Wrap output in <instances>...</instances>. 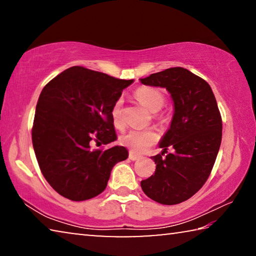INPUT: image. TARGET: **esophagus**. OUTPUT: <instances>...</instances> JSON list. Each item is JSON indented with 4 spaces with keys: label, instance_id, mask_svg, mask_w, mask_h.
Returning a JSON list of instances; mask_svg holds the SVG:
<instances>
[{
    "label": "esophagus",
    "instance_id": "1",
    "mask_svg": "<svg viewBox=\"0 0 256 256\" xmlns=\"http://www.w3.org/2000/svg\"><path fill=\"white\" fill-rule=\"evenodd\" d=\"M128 158L131 159V160H138V158H140V156L136 154H134L133 151H130V154H128Z\"/></svg>",
    "mask_w": 256,
    "mask_h": 256
}]
</instances>
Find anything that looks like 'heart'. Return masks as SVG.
<instances>
[{
    "instance_id": "heart-1",
    "label": "heart",
    "mask_w": 256,
    "mask_h": 256,
    "mask_svg": "<svg viewBox=\"0 0 256 256\" xmlns=\"http://www.w3.org/2000/svg\"><path fill=\"white\" fill-rule=\"evenodd\" d=\"M134 97L151 112L162 110L164 104V96L159 89L154 86H141L136 90ZM112 122L116 128H123L124 120L122 114V100L118 99L110 110ZM158 140V134L152 130H132L120 136V142L128 146L133 152H144Z\"/></svg>"
}]
</instances>
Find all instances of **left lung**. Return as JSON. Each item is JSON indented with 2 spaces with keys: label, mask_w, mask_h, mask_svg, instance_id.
I'll use <instances>...</instances> for the list:
<instances>
[{
  "label": "left lung",
  "mask_w": 256,
  "mask_h": 256,
  "mask_svg": "<svg viewBox=\"0 0 256 256\" xmlns=\"http://www.w3.org/2000/svg\"><path fill=\"white\" fill-rule=\"evenodd\" d=\"M140 81L166 88L174 102L170 128L159 144L162 152L151 157L156 172L141 180V188L151 200L178 204L193 196L210 176L222 144V115L209 84L184 68H167ZM168 148L174 152L168 154Z\"/></svg>",
  "instance_id": "8db88e82"
}]
</instances>
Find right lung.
I'll list each match as a JSON object with an SVG mask.
<instances>
[{"label": "right lung", "mask_w": 256, "mask_h": 256, "mask_svg": "<svg viewBox=\"0 0 256 256\" xmlns=\"http://www.w3.org/2000/svg\"><path fill=\"white\" fill-rule=\"evenodd\" d=\"M133 80L72 66L47 84L38 98L32 146L45 180L72 201L97 196L106 188L112 167L128 157L126 148L92 149L116 136L110 110Z\"/></svg>", "instance_id": "obj_1"}]
</instances>
